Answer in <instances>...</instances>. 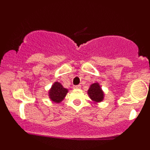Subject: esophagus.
I'll list each match as a JSON object with an SVG mask.
<instances>
[{"mask_svg": "<svg viewBox=\"0 0 150 150\" xmlns=\"http://www.w3.org/2000/svg\"><path fill=\"white\" fill-rule=\"evenodd\" d=\"M81 88V85H75V86H73V88H75V89H79V88Z\"/></svg>", "mask_w": 150, "mask_h": 150, "instance_id": "34e87169", "label": "esophagus"}]
</instances>
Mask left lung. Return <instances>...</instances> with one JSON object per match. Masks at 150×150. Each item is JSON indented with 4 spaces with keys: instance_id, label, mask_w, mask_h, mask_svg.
<instances>
[{
    "instance_id": "left-lung-1",
    "label": "left lung",
    "mask_w": 150,
    "mask_h": 150,
    "mask_svg": "<svg viewBox=\"0 0 150 150\" xmlns=\"http://www.w3.org/2000/svg\"><path fill=\"white\" fill-rule=\"evenodd\" d=\"M88 93L91 99L92 100L95 101V102H99L103 100V91H102L100 86L98 83L92 84L91 87L89 88L88 91Z\"/></svg>"
}]
</instances>
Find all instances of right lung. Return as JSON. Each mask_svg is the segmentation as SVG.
Returning <instances> with one entry per match:
<instances>
[{"label": "right lung", "mask_w": 150, "mask_h": 150, "mask_svg": "<svg viewBox=\"0 0 150 150\" xmlns=\"http://www.w3.org/2000/svg\"><path fill=\"white\" fill-rule=\"evenodd\" d=\"M67 91V89L63 88L61 83L56 82L49 91V96L51 100L54 101V102L59 103L66 96Z\"/></svg>", "instance_id": "1"}]
</instances>
